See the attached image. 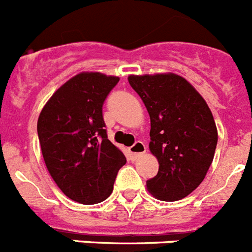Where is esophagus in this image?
I'll return each instance as SVG.
<instances>
[{
	"mask_svg": "<svg viewBox=\"0 0 252 252\" xmlns=\"http://www.w3.org/2000/svg\"><path fill=\"white\" fill-rule=\"evenodd\" d=\"M146 151H147V148H146V146H144V143L139 142V140H138V142H135L134 144H133V146L129 148V152H130V156L133 159H137V158L140 157L142 154L146 153Z\"/></svg>",
	"mask_w": 252,
	"mask_h": 252,
	"instance_id": "1",
	"label": "esophagus"
}]
</instances>
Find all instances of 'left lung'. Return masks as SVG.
Wrapping results in <instances>:
<instances>
[{
    "label": "left lung",
    "instance_id": "1",
    "mask_svg": "<svg viewBox=\"0 0 252 252\" xmlns=\"http://www.w3.org/2000/svg\"><path fill=\"white\" fill-rule=\"evenodd\" d=\"M128 81L148 110L149 149L159 163L147 188L162 201L185 198L201 185L214 160V115L201 94L180 75H130Z\"/></svg>",
    "mask_w": 252,
    "mask_h": 252
}]
</instances>
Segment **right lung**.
<instances>
[{"label": "right lung", "instance_id": "1", "mask_svg": "<svg viewBox=\"0 0 252 252\" xmlns=\"http://www.w3.org/2000/svg\"><path fill=\"white\" fill-rule=\"evenodd\" d=\"M118 81L101 72H80L54 93L38 117L50 176L65 196L83 205L108 198L126 162L108 139L103 119V104Z\"/></svg>", "mask_w": 252, "mask_h": 252}]
</instances>
